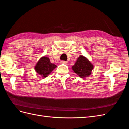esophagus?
Returning <instances> with one entry per match:
<instances>
[{
  "instance_id": "esophagus-1",
  "label": "esophagus",
  "mask_w": 129,
  "mask_h": 129,
  "mask_svg": "<svg viewBox=\"0 0 129 129\" xmlns=\"http://www.w3.org/2000/svg\"><path fill=\"white\" fill-rule=\"evenodd\" d=\"M61 63H63V64H67L68 62L67 61H61Z\"/></svg>"
}]
</instances>
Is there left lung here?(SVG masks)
<instances>
[{
	"label": "left lung",
	"mask_w": 129,
	"mask_h": 129,
	"mask_svg": "<svg viewBox=\"0 0 129 129\" xmlns=\"http://www.w3.org/2000/svg\"><path fill=\"white\" fill-rule=\"evenodd\" d=\"M93 66L86 57L80 55L72 67V69L81 78L88 77L91 74Z\"/></svg>",
	"instance_id": "obj_1"
}]
</instances>
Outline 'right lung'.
<instances>
[{
	"instance_id": "1",
	"label": "right lung",
	"mask_w": 129,
	"mask_h": 129,
	"mask_svg": "<svg viewBox=\"0 0 129 129\" xmlns=\"http://www.w3.org/2000/svg\"><path fill=\"white\" fill-rule=\"evenodd\" d=\"M57 66L50 62L49 58L48 57L44 56L41 57L35 67V69L42 77H46L49 75V74L55 69Z\"/></svg>"
}]
</instances>
